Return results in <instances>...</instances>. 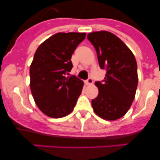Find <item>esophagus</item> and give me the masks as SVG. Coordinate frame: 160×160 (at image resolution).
I'll use <instances>...</instances> for the list:
<instances>
[{
  "mask_svg": "<svg viewBox=\"0 0 160 160\" xmlns=\"http://www.w3.org/2000/svg\"><path fill=\"white\" fill-rule=\"evenodd\" d=\"M92 83H93V79H92L91 78H88L87 80L86 81V85H91Z\"/></svg>",
  "mask_w": 160,
  "mask_h": 160,
  "instance_id": "obj_1",
  "label": "esophagus"
}]
</instances>
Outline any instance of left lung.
Listing matches in <instances>:
<instances>
[{
    "label": "left lung",
    "mask_w": 160,
    "mask_h": 160,
    "mask_svg": "<svg viewBox=\"0 0 160 160\" xmlns=\"http://www.w3.org/2000/svg\"><path fill=\"white\" fill-rule=\"evenodd\" d=\"M94 47L105 79L96 82L99 93L92 100L95 113L108 121L122 117L134 100L138 84L137 64L134 55L119 38L106 31L88 34Z\"/></svg>",
    "instance_id": "left-lung-1"
}]
</instances>
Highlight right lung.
Listing matches in <instances>:
<instances>
[{"label":"right lung","mask_w":160,"mask_h":160,"mask_svg":"<svg viewBox=\"0 0 160 160\" xmlns=\"http://www.w3.org/2000/svg\"><path fill=\"white\" fill-rule=\"evenodd\" d=\"M86 33L58 32L39 45L30 67V88L35 102L45 115L61 118L74 109L83 82L72 75L71 56Z\"/></svg>","instance_id":"obj_1"}]
</instances>
